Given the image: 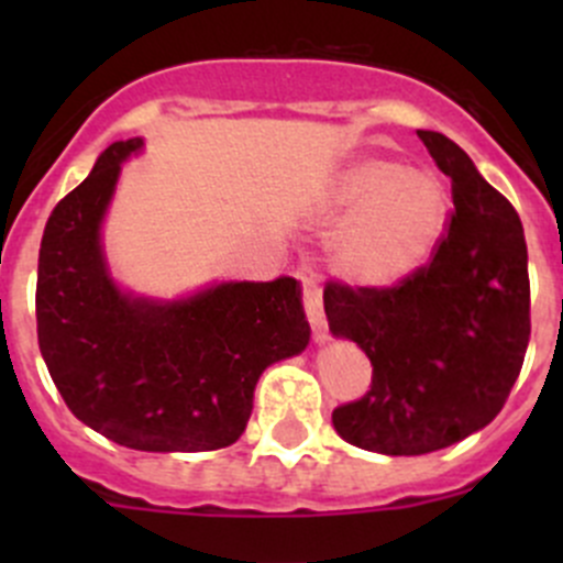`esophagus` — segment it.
<instances>
[{
	"instance_id": "esophagus-1",
	"label": "esophagus",
	"mask_w": 563,
	"mask_h": 563,
	"mask_svg": "<svg viewBox=\"0 0 563 563\" xmlns=\"http://www.w3.org/2000/svg\"><path fill=\"white\" fill-rule=\"evenodd\" d=\"M302 280V302H305V313H308L310 327H313L316 340L321 343L327 338V316H323V294H321V283L316 280L313 275H299Z\"/></svg>"
}]
</instances>
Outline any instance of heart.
<instances>
[{
    "mask_svg": "<svg viewBox=\"0 0 563 563\" xmlns=\"http://www.w3.org/2000/svg\"><path fill=\"white\" fill-rule=\"evenodd\" d=\"M329 214H345L329 236V264L343 280L387 288L430 258L450 220V192L439 176L362 157L334 179Z\"/></svg>",
    "mask_w": 563,
    "mask_h": 563,
    "instance_id": "obj_1",
    "label": "heart"
}]
</instances>
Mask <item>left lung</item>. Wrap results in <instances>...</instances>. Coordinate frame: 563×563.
Wrapping results in <instances>:
<instances>
[{"mask_svg":"<svg viewBox=\"0 0 563 563\" xmlns=\"http://www.w3.org/2000/svg\"><path fill=\"white\" fill-rule=\"evenodd\" d=\"M452 179V212L430 264L391 288L327 283L329 332L373 365L365 397L334 408L340 439L378 455H428L496 419L531 334L523 225L446 135L417 130Z\"/></svg>","mask_w":563,"mask_h":563,"instance_id":"8db88e82","label":"left lung"}]
</instances>
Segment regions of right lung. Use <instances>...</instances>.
<instances>
[{
    "label": "right lung",
    "instance_id": "right-lung-1",
    "mask_svg": "<svg viewBox=\"0 0 563 563\" xmlns=\"http://www.w3.org/2000/svg\"><path fill=\"white\" fill-rule=\"evenodd\" d=\"M111 144L51 212L37 261V343L56 389L87 428L141 452H212L247 428L261 373L310 343L294 277L229 280L190 297L122 291L103 218L122 163Z\"/></svg>",
    "mask_w": 563,
    "mask_h": 563
}]
</instances>
